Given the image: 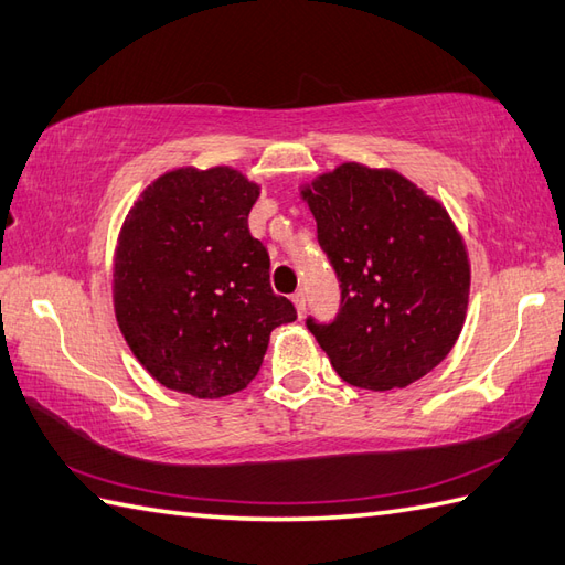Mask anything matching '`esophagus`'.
Returning <instances> with one entry per match:
<instances>
[{
	"mask_svg": "<svg viewBox=\"0 0 565 565\" xmlns=\"http://www.w3.org/2000/svg\"><path fill=\"white\" fill-rule=\"evenodd\" d=\"M292 305H295V309H297V315L302 317L305 311H307V297H305V292H295V295H292Z\"/></svg>",
	"mask_w": 565,
	"mask_h": 565,
	"instance_id": "esophagus-1",
	"label": "esophagus"
}]
</instances>
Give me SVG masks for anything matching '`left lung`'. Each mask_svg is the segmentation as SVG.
Segmentation results:
<instances>
[{
  "mask_svg": "<svg viewBox=\"0 0 565 565\" xmlns=\"http://www.w3.org/2000/svg\"><path fill=\"white\" fill-rule=\"evenodd\" d=\"M341 282L331 323L307 319L360 388L408 386L440 365L467 319L469 254L443 203L394 169L345 161L299 188Z\"/></svg>",
  "mask_w": 565,
  "mask_h": 565,
  "instance_id": "1",
  "label": "left lung"
}]
</instances>
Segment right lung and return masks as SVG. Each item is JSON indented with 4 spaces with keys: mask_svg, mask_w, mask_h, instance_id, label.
Here are the masks:
<instances>
[{
    "mask_svg": "<svg viewBox=\"0 0 565 565\" xmlns=\"http://www.w3.org/2000/svg\"><path fill=\"white\" fill-rule=\"evenodd\" d=\"M258 195L232 167H181L149 183L122 222L113 309L132 355L173 392H242L270 331L297 319L270 290L268 250L248 232Z\"/></svg>",
    "mask_w": 565,
    "mask_h": 565,
    "instance_id": "right-lung-1",
    "label": "right lung"
}]
</instances>
